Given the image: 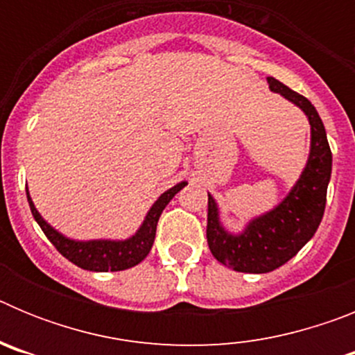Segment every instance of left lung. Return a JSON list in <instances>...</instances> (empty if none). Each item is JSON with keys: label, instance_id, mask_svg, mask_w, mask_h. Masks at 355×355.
Here are the masks:
<instances>
[{"label": "left lung", "instance_id": "1", "mask_svg": "<svg viewBox=\"0 0 355 355\" xmlns=\"http://www.w3.org/2000/svg\"><path fill=\"white\" fill-rule=\"evenodd\" d=\"M270 90L299 106L311 124V150L300 180L272 211L249 222L245 231L231 234L218 220V208L208 193L206 238L216 261L236 272L266 274L290 261L316 233L327 200L332 153L324 122L309 99L288 89L275 78H266Z\"/></svg>", "mask_w": 355, "mask_h": 355}]
</instances>
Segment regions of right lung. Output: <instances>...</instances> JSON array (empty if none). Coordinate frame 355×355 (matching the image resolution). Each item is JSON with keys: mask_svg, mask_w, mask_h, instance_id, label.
<instances>
[{"mask_svg": "<svg viewBox=\"0 0 355 355\" xmlns=\"http://www.w3.org/2000/svg\"><path fill=\"white\" fill-rule=\"evenodd\" d=\"M187 187L184 181L178 183L167 190L165 193L158 197L153 208L147 213L146 220L140 225V229L128 240L115 241V240H90V241H76L69 240L64 234L51 227L48 222L44 220L37 208L33 206L28 193V202H30V209L37 224L44 231V234L48 236L56 250L67 258L69 261L74 263L76 266L83 268V270H92V272H119L126 270L131 266L139 265L142 259L149 254L150 247L155 243L156 236V225H158V218L165 206L171 202L172 197L180 192L181 188Z\"/></svg>", "mask_w": 355, "mask_h": 355, "instance_id": "right-lung-1", "label": "right lung"}]
</instances>
